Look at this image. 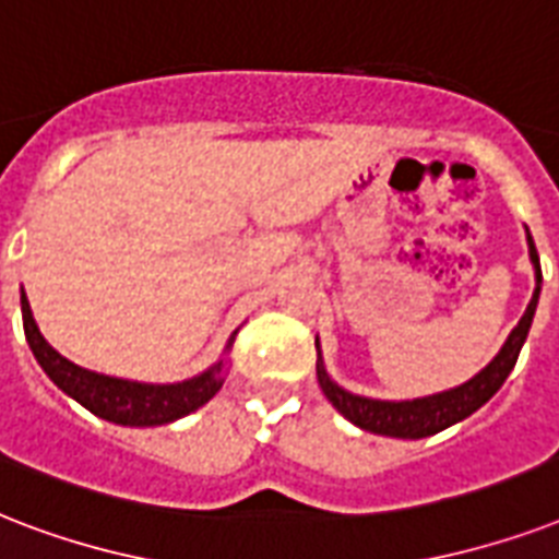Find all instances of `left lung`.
<instances>
[{
  "mask_svg": "<svg viewBox=\"0 0 559 559\" xmlns=\"http://www.w3.org/2000/svg\"><path fill=\"white\" fill-rule=\"evenodd\" d=\"M527 250H531V262L536 267V288L534 297L527 302L525 314L516 323V329L510 332V338L504 341V347L490 365L484 367L481 373L464 382L455 391L435 393V396H426V400H411V402H382V400H367V396H356V393L344 391L338 384L332 382L320 365L318 358V382L320 391L326 393V400L335 405V408L356 423L358 428L365 431H373V435H388V437H405V440H417V437H428L443 431V428L455 426L464 417H469L473 411H478L484 402L490 400L492 393L499 391L504 379L510 376L513 365H516L519 349L525 344L527 329H531V320H534L536 300H539V283H543V271H539V257H536L534 239L527 236Z\"/></svg>",
  "mask_w": 559,
  "mask_h": 559,
  "instance_id": "8db88e82",
  "label": "left lung"
}]
</instances>
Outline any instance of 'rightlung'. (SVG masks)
I'll return each instance as SVG.
<instances>
[{
    "label": "right lung",
    "instance_id": "obj_1",
    "mask_svg": "<svg viewBox=\"0 0 559 559\" xmlns=\"http://www.w3.org/2000/svg\"><path fill=\"white\" fill-rule=\"evenodd\" d=\"M23 329L34 358L40 361L51 382L58 384L63 393H69L75 402H81L86 411H93L95 417L110 419V423H119V426H166L171 419L186 417L194 408H201L203 402H210L221 391L224 376H227L224 361L210 367L206 373L194 376L189 382L177 384H142L84 370V367L72 365V361L60 356L58 349H51L46 344L40 329L34 323L32 306L25 300V294ZM233 341H236V332H233L230 344Z\"/></svg>",
    "mask_w": 559,
    "mask_h": 559
}]
</instances>
